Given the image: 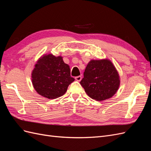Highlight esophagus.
<instances>
[{
	"label": "esophagus",
	"mask_w": 151,
	"mask_h": 151,
	"mask_svg": "<svg viewBox=\"0 0 151 151\" xmlns=\"http://www.w3.org/2000/svg\"><path fill=\"white\" fill-rule=\"evenodd\" d=\"M76 80L77 81H78V82H79V81H81V79H82V76H77V77H76Z\"/></svg>",
	"instance_id": "1"
}]
</instances>
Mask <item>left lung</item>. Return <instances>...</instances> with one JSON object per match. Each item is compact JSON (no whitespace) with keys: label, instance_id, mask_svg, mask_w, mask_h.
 I'll list each match as a JSON object with an SVG mask.
<instances>
[{"label":"left lung","instance_id":"obj_1","mask_svg":"<svg viewBox=\"0 0 151 151\" xmlns=\"http://www.w3.org/2000/svg\"><path fill=\"white\" fill-rule=\"evenodd\" d=\"M80 84L90 98L102 101L116 93L120 85L119 76L113 63L107 59L91 60Z\"/></svg>","mask_w":151,"mask_h":151}]
</instances>
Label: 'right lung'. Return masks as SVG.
I'll return each mask as SVG.
<instances>
[{"instance_id":"add662e5","label":"right lung","mask_w":151,"mask_h":151,"mask_svg":"<svg viewBox=\"0 0 151 151\" xmlns=\"http://www.w3.org/2000/svg\"><path fill=\"white\" fill-rule=\"evenodd\" d=\"M74 80L62 57L52 54L41 58L32 72V83L36 92L48 99L62 96Z\"/></svg>"}]
</instances>
